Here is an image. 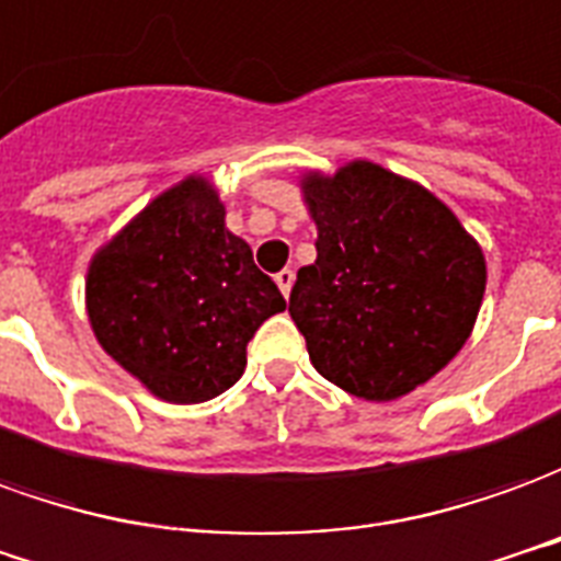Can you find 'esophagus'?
I'll list each match as a JSON object with an SVG mask.
<instances>
[{"mask_svg":"<svg viewBox=\"0 0 561 561\" xmlns=\"http://www.w3.org/2000/svg\"><path fill=\"white\" fill-rule=\"evenodd\" d=\"M274 280H277L280 293H284V296H289V289H293V280H296V272H293V268H284V272L274 274Z\"/></svg>","mask_w":561,"mask_h":561,"instance_id":"obj_1","label":"esophagus"}]
</instances>
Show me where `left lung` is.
<instances>
[{
	"label": "left lung",
	"mask_w": 561,
	"mask_h": 561,
	"mask_svg": "<svg viewBox=\"0 0 561 561\" xmlns=\"http://www.w3.org/2000/svg\"><path fill=\"white\" fill-rule=\"evenodd\" d=\"M317 260L289 317L313 368L365 401H396L462 351L486 293L478 238L435 193L368 160L301 172Z\"/></svg>",
	"instance_id": "1"
}]
</instances>
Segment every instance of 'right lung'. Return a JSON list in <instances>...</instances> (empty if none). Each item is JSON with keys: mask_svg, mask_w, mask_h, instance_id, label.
<instances>
[{"mask_svg": "<svg viewBox=\"0 0 561 561\" xmlns=\"http://www.w3.org/2000/svg\"><path fill=\"white\" fill-rule=\"evenodd\" d=\"M83 301L99 347L172 404L232 387L253 332L287 308L208 174L162 190L93 253Z\"/></svg>", "mask_w": 561, "mask_h": 561, "instance_id": "obj_1", "label": "right lung"}]
</instances>
